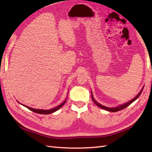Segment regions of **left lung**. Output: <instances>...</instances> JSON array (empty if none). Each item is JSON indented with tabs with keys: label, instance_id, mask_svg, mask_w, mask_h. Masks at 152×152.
<instances>
[{
	"label": "left lung",
	"instance_id": "8db88e82",
	"mask_svg": "<svg viewBox=\"0 0 152 152\" xmlns=\"http://www.w3.org/2000/svg\"><path fill=\"white\" fill-rule=\"evenodd\" d=\"M143 89H144V87H142L141 90L140 91V93H138V94H137L135 98H134L132 100H131L130 102H127V103H125V104H121V105L118 106V107H115V108H109V107H104V106H103V105H102L101 104L98 103L97 102H96V101L94 99L93 94H92V92H91V98H92V99H93V102H94L96 105H97L98 107H100V108H103V109H104V110H107V111H108V112H116L120 111V110H123V109H124L125 108L127 107L129 105L131 104L132 102H134L135 100H136L137 98H138L140 97V96L141 95V93L142 92V90H143Z\"/></svg>",
	"mask_w": 152,
	"mask_h": 152
}]
</instances>
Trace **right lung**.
Returning <instances> with one entry per match:
<instances>
[{"instance_id": "1", "label": "right lung", "mask_w": 152, "mask_h": 152, "mask_svg": "<svg viewBox=\"0 0 152 152\" xmlns=\"http://www.w3.org/2000/svg\"><path fill=\"white\" fill-rule=\"evenodd\" d=\"M66 99H65V102H64L63 103H62L61 104H59V106H58V107H55V108H53V109H50V110H41V109H35V108H30V107H27V106H25V105H24V104H22L23 106H24V107H25L26 108H28L30 110H31V111H32V112H35V113H40V114H45V115H47V114H50V113H53V112H56V111H57L58 110H59V108H61L65 104V103H66Z\"/></svg>"}]
</instances>
